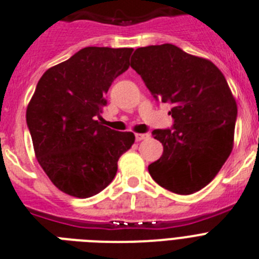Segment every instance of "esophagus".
Here are the masks:
<instances>
[{"label":"esophagus","instance_id":"34e87169","mask_svg":"<svg viewBox=\"0 0 259 259\" xmlns=\"http://www.w3.org/2000/svg\"><path fill=\"white\" fill-rule=\"evenodd\" d=\"M135 137H136V141H143V140H145V139H148V137H149V135L136 134V135H135Z\"/></svg>","mask_w":259,"mask_h":259}]
</instances>
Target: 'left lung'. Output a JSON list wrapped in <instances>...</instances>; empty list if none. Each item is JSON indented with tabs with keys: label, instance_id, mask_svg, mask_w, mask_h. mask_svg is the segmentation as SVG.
Instances as JSON below:
<instances>
[{
	"label": "left lung",
	"instance_id": "1",
	"mask_svg": "<svg viewBox=\"0 0 259 259\" xmlns=\"http://www.w3.org/2000/svg\"><path fill=\"white\" fill-rule=\"evenodd\" d=\"M131 67L162 102L172 105L171 130H154L163 154L149 164L164 189L192 194L214 179L233 148L237 105L227 80L211 61L172 44L139 48Z\"/></svg>",
	"mask_w": 259,
	"mask_h": 259
}]
</instances>
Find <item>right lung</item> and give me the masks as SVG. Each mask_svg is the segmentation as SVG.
I'll list each match as a JSON object with an SVG mask.
<instances>
[{
    "label": "right lung",
    "instance_id": "right-lung-1",
    "mask_svg": "<svg viewBox=\"0 0 259 259\" xmlns=\"http://www.w3.org/2000/svg\"><path fill=\"white\" fill-rule=\"evenodd\" d=\"M132 48L88 47L53 66L38 80L27 106L37 162L63 193L88 198L113 182L118 159L135 143L96 120L105 95L130 67Z\"/></svg>",
    "mask_w": 259,
    "mask_h": 259
}]
</instances>
